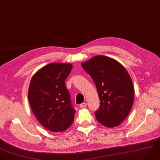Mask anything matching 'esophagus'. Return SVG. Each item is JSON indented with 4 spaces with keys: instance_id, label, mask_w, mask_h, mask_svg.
Segmentation results:
<instances>
[{
    "instance_id": "1",
    "label": "esophagus",
    "mask_w": 160,
    "mask_h": 160,
    "mask_svg": "<svg viewBox=\"0 0 160 160\" xmlns=\"http://www.w3.org/2000/svg\"><path fill=\"white\" fill-rule=\"evenodd\" d=\"M80 108H85L86 106H87V103H82L80 104Z\"/></svg>"
}]
</instances>
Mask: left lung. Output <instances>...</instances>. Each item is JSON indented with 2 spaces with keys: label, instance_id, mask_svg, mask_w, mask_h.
Listing matches in <instances>:
<instances>
[{
  "label": "left lung",
  "instance_id": "left-lung-1",
  "mask_svg": "<svg viewBox=\"0 0 160 160\" xmlns=\"http://www.w3.org/2000/svg\"><path fill=\"white\" fill-rule=\"evenodd\" d=\"M98 90L100 106L95 112L98 121L106 127H116L130 113L134 87L125 68L116 60L98 55L81 64Z\"/></svg>",
  "mask_w": 160,
  "mask_h": 160
}]
</instances>
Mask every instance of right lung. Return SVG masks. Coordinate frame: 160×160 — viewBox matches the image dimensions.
Here are the masks:
<instances>
[{
    "label": "right lung",
    "instance_id": "right-lung-1",
    "mask_svg": "<svg viewBox=\"0 0 160 160\" xmlns=\"http://www.w3.org/2000/svg\"><path fill=\"white\" fill-rule=\"evenodd\" d=\"M72 68L68 63H50L38 70L30 81V106L38 121L50 131H64L74 120L76 110L64 82Z\"/></svg>",
    "mask_w": 160,
    "mask_h": 160
}]
</instances>
